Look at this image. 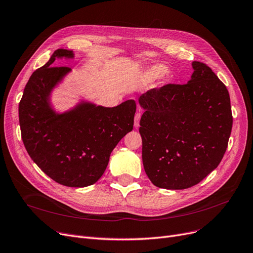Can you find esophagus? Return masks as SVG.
Listing matches in <instances>:
<instances>
[{"label": "esophagus", "instance_id": "1", "mask_svg": "<svg viewBox=\"0 0 253 253\" xmlns=\"http://www.w3.org/2000/svg\"><path fill=\"white\" fill-rule=\"evenodd\" d=\"M140 118H141V113H140V111L139 112H137L136 114H135V119H134V126L137 128V127H139V123H140Z\"/></svg>", "mask_w": 253, "mask_h": 253}]
</instances>
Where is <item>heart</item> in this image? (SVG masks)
<instances>
[{"mask_svg":"<svg viewBox=\"0 0 253 253\" xmlns=\"http://www.w3.org/2000/svg\"><path fill=\"white\" fill-rule=\"evenodd\" d=\"M169 78L168 67L164 64H154L150 65L141 72L137 73L134 80L137 83L148 84L159 79L161 81H166Z\"/></svg>","mask_w":253,"mask_h":253,"instance_id":"b5f03b06","label":"heart"}]
</instances>
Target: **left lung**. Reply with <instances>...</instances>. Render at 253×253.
<instances>
[{"label":"left lung","instance_id":"obj_1","mask_svg":"<svg viewBox=\"0 0 253 253\" xmlns=\"http://www.w3.org/2000/svg\"><path fill=\"white\" fill-rule=\"evenodd\" d=\"M187 84L148 90L139 132L144 170L156 187L183 190L217 168L231 133L230 98L208 65L192 62Z\"/></svg>","mask_w":253,"mask_h":253}]
</instances>
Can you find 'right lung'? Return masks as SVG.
<instances>
[{
	"instance_id": "add662e5",
	"label": "right lung",
	"mask_w": 253,
	"mask_h": 253,
	"mask_svg": "<svg viewBox=\"0 0 253 253\" xmlns=\"http://www.w3.org/2000/svg\"><path fill=\"white\" fill-rule=\"evenodd\" d=\"M74 58V50L59 48L35 70L18 114L23 142L34 163L58 184L83 188L102 177L112 150L133 129L136 103L127 99L109 108L82 98L63 112L56 111L52 94L72 69L54 62Z\"/></svg>"
}]
</instances>
